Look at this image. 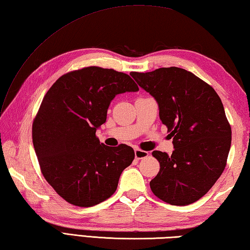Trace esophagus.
<instances>
[{
  "mask_svg": "<svg viewBox=\"0 0 250 250\" xmlns=\"http://www.w3.org/2000/svg\"><path fill=\"white\" fill-rule=\"evenodd\" d=\"M134 152H135V158L137 159V160H141V159H144L148 156V151L139 149V148H135Z\"/></svg>",
  "mask_w": 250,
  "mask_h": 250,
  "instance_id": "1",
  "label": "esophagus"
}]
</instances>
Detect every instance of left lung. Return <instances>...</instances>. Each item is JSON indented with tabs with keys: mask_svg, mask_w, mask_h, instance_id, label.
Listing matches in <instances>:
<instances>
[{
	"mask_svg": "<svg viewBox=\"0 0 250 250\" xmlns=\"http://www.w3.org/2000/svg\"><path fill=\"white\" fill-rule=\"evenodd\" d=\"M137 84L155 98L159 117L171 132V156L155 150L160 171L151 191L172 205H188L207 193L226 167L231 126L219 95L208 83L180 67L132 72Z\"/></svg>",
	"mask_w": 250,
	"mask_h": 250,
	"instance_id": "obj_1",
	"label": "left lung"
}]
</instances>
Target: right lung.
<instances>
[{"instance_id":"obj_1","label":"right lung","mask_w":250,"mask_h":250,"mask_svg":"<svg viewBox=\"0 0 250 250\" xmlns=\"http://www.w3.org/2000/svg\"><path fill=\"white\" fill-rule=\"evenodd\" d=\"M136 91L129 75L98 66L67 73L47 91L33 122V145L44 177L68 203L90 207L116 191L134 150L106 146L95 132L117 94Z\"/></svg>"}]
</instances>
